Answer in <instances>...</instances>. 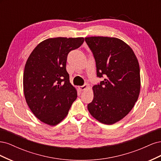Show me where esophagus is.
Returning <instances> with one entry per match:
<instances>
[{
    "instance_id": "34e87169",
    "label": "esophagus",
    "mask_w": 161,
    "mask_h": 161,
    "mask_svg": "<svg viewBox=\"0 0 161 161\" xmlns=\"http://www.w3.org/2000/svg\"><path fill=\"white\" fill-rule=\"evenodd\" d=\"M88 88V85H87L86 84H85V85H82V86H79V89L80 90V91H84V90H85L86 89H87Z\"/></svg>"
}]
</instances>
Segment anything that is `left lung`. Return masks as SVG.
<instances>
[{"mask_svg":"<svg viewBox=\"0 0 161 161\" xmlns=\"http://www.w3.org/2000/svg\"><path fill=\"white\" fill-rule=\"evenodd\" d=\"M85 42L93 54L97 77H105L92 87L94 97L87 108L97 120L113 124L128 114L138 100V61L131 48L119 39L89 37Z\"/></svg>","mask_w":161,"mask_h":161,"instance_id":"8db88e82","label":"left lung"}]
</instances>
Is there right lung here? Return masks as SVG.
Here are the masks:
<instances>
[{
    "instance_id": "add662e5",
    "label": "right lung",
    "mask_w": 161,
    "mask_h": 161,
    "mask_svg": "<svg viewBox=\"0 0 161 161\" xmlns=\"http://www.w3.org/2000/svg\"><path fill=\"white\" fill-rule=\"evenodd\" d=\"M83 37L50 38L29 56L23 73V91L32 113L42 122L55 125L64 119L77 97L66 65L69 53L79 48Z\"/></svg>"
}]
</instances>
